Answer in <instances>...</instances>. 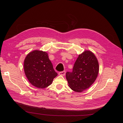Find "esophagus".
Here are the masks:
<instances>
[{
	"label": "esophagus",
	"instance_id": "obj_1",
	"mask_svg": "<svg viewBox=\"0 0 123 123\" xmlns=\"http://www.w3.org/2000/svg\"><path fill=\"white\" fill-rule=\"evenodd\" d=\"M66 74V72L64 71H63V72H59V74L60 75H62V76H64Z\"/></svg>",
	"mask_w": 123,
	"mask_h": 123
}]
</instances>
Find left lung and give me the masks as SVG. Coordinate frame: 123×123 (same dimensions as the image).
I'll return each mask as SVG.
<instances>
[{
	"instance_id": "1",
	"label": "left lung",
	"mask_w": 123,
	"mask_h": 123,
	"mask_svg": "<svg viewBox=\"0 0 123 123\" xmlns=\"http://www.w3.org/2000/svg\"><path fill=\"white\" fill-rule=\"evenodd\" d=\"M99 70L98 61L95 55L91 51L85 50L79 55L73 72L66 73L68 86L77 92L86 90L95 81Z\"/></svg>"
}]
</instances>
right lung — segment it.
<instances>
[{"label": "right lung", "instance_id": "1", "mask_svg": "<svg viewBox=\"0 0 123 123\" xmlns=\"http://www.w3.org/2000/svg\"><path fill=\"white\" fill-rule=\"evenodd\" d=\"M24 70L30 83L40 89L49 86L57 75L48 54L39 50L27 55L24 60Z\"/></svg>", "mask_w": 123, "mask_h": 123}]
</instances>
